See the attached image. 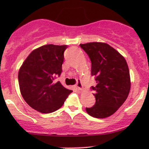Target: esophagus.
<instances>
[{"label":"esophagus","mask_w":149,"mask_h":149,"mask_svg":"<svg viewBox=\"0 0 149 149\" xmlns=\"http://www.w3.org/2000/svg\"><path fill=\"white\" fill-rule=\"evenodd\" d=\"M76 86V88H77V89H78V90H83V85H82L81 80H77Z\"/></svg>","instance_id":"esophagus-1"}]
</instances>
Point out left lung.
I'll list each match as a JSON object with an SVG mask.
<instances>
[{
  "mask_svg": "<svg viewBox=\"0 0 149 149\" xmlns=\"http://www.w3.org/2000/svg\"><path fill=\"white\" fill-rule=\"evenodd\" d=\"M91 60V74L97 85L92 87L96 102L86 108L90 116L104 118L113 115L127 100L130 90L129 68L123 56L105 42L80 44Z\"/></svg>",
  "mask_w": 149,
  "mask_h": 149,
  "instance_id": "obj_1",
  "label": "left lung"
}]
</instances>
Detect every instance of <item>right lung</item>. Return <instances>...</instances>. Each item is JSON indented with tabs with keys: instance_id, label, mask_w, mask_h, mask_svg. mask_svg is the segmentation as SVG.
<instances>
[{
	"instance_id": "1",
	"label": "right lung",
	"mask_w": 149,
	"mask_h": 149,
	"mask_svg": "<svg viewBox=\"0 0 149 149\" xmlns=\"http://www.w3.org/2000/svg\"><path fill=\"white\" fill-rule=\"evenodd\" d=\"M66 48V45H42L32 51L20 67L18 80L22 96L38 112L49 113L58 110L72 92L54 80L62 71Z\"/></svg>"
}]
</instances>
